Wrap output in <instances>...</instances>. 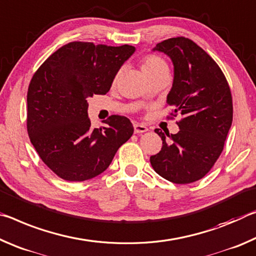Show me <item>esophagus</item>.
<instances>
[{
    "mask_svg": "<svg viewBox=\"0 0 256 256\" xmlns=\"http://www.w3.org/2000/svg\"><path fill=\"white\" fill-rule=\"evenodd\" d=\"M134 130H135V134H142V132H146L148 130V128L146 127L145 124H134Z\"/></svg>",
    "mask_w": 256,
    "mask_h": 256,
    "instance_id": "esophagus-1",
    "label": "esophagus"
}]
</instances>
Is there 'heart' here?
<instances>
[{
    "label": "heart",
    "instance_id": "1",
    "mask_svg": "<svg viewBox=\"0 0 256 256\" xmlns=\"http://www.w3.org/2000/svg\"><path fill=\"white\" fill-rule=\"evenodd\" d=\"M142 70H143V72L146 74V76H148V74L158 72V71L168 70V66L166 64V61L160 56H148L144 58L143 62H142ZM118 77H119V74H116L114 77V82H116Z\"/></svg>",
    "mask_w": 256,
    "mask_h": 256
}]
</instances>
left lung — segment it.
Returning a JSON list of instances; mask_svg holds the SVG:
<instances>
[{
	"mask_svg": "<svg viewBox=\"0 0 256 256\" xmlns=\"http://www.w3.org/2000/svg\"><path fill=\"white\" fill-rule=\"evenodd\" d=\"M153 51L166 54L174 64V82L166 104L179 112L177 134L160 129L162 148L150 158L154 171L174 184L200 180L214 166L232 122V98L216 62L194 42L174 37Z\"/></svg>",
	"mask_w": 256,
	"mask_h": 256,
	"instance_id": "1",
	"label": "left lung"
}]
</instances>
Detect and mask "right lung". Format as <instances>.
I'll return each instance as SVG.
<instances>
[{"label": "right lung", "mask_w": 256, "mask_h": 256, "mask_svg": "<svg viewBox=\"0 0 256 256\" xmlns=\"http://www.w3.org/2000/svg\"><path fill=\"white\" fill-rule=\"evenodd\" d=\"M135 52L132 45L71 42L46 58L27 93V130L46 166L68 182H84L108 169L134 132L130 120L111 116L93 128L87 98L104 95Z\"/></svg>", "instance_id": "obj_1"}]
</instances>
